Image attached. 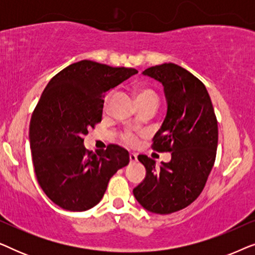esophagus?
<instances>
[{"label":"esophagus","mask_w":255,"mask_h":255,"mask_svg":"<svg viewBox=\"0 0 255 255\" xmlns=\"http://www.w3.org/2000/svg\"><path fill=\"white\" fill-rule=\"evenodd\" d=\"M130 161H131V162H135V161H137V154H135L134 152H131V153H130Z\"/></svg>","instance_id":"34e87169"}]
</instances>
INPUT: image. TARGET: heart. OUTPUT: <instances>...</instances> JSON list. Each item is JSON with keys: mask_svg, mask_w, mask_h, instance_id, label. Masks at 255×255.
Instances as JSON below:
<instances>
[{"mask_svg": "<svg viewBox=\"0 0 255 255\" xmlns=\"http://www.w3.org/2000/svg\"><path fill=\"white\" fill-rule=\"evenodd\" d=\"M135 99H137V102L138 101H142V100L158 101V95H156V94L151 89H140L138 90L137 95H135ZM107 101H108V97L106 99V103ZM123 140L128 145H133L135 142V135L132 133V132L128 131L123 134Z\"/></svg>", "mask_w": 255, "mask_h": 255, "instance_id": "obj_1", "label": "heart"}]
</instances>
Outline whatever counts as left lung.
<instances>
[{
	"instance_id": "obj_1",
	"label": "left lung",
	"mask_w": 255,
	"mask_h": 255,
	"mask_svg": "<svg viewBox=\"0 0 255 255\" xmlns=\"http://www.w3.org/2000/svg\"><path fill=\"white\" fill-rule=\"evenodd\" d=\"M142 75L163 87L167 113L152 147L172 152V159L155 167L154 160L139 154L146 176L133 195L147 211L168 215L188 207L203 190L216 159L217 120L205 86L187 69L169 62L145 69Z\"/></svg>"
}]
</instances>
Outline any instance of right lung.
<instances>
[{"instance_id": "1", "label": "right lung", "mask_w": 255, "mask_h": 255, "mask_svg": "<svg viewBox=\"0 0 255 255\" xmlns=\"http://www.w3.org/2000/svg\"><path fill=\"white\" fill-rule=\"evenodd\" d=\"M137 73L81 60L53 76L41 94L29 128L34 173L47 197L65 210L95 207L110 177L130 161L117 145L87 151L83 135L102 121L106 93Z\"/></svg>"}]
</instances>
